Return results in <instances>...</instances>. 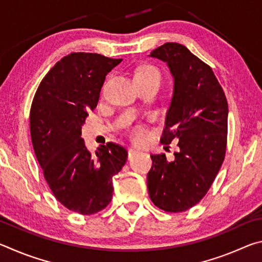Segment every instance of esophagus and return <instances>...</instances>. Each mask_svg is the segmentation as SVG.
I'll return each mask as SVG.
<instances>
[{"label":"esophagus","instance_id":"1","mask_svg":"<svg viewBox=\"0 0 262 262\" xmlns=\"http://www.w3.org/2000/svg\"><path fill=\"white\" fill-rule=\"evenodd\" d=\"M136 152H137V150L135 148H129V149H128V158H132Z\"/></svg>","mask_w":262,"mask_h":262}]
</instances>
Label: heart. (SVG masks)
I'll use <instances>...</instances> for the list:
<instances>
[{"label": "heart", "mask_w": 262, "mask_h": 262, "mask_svg": "<svg viewBox=\"0 0 262 262\" xmlns=\"http://www.w3.org/2000/svg\"><path fill=\"white\" fill-rule=\"evenodd\" d=\"M135 81L139 82H147V81H162V75L159 70L154 67V66L145 64L136 70L135 73ZM149 135V129L144 125H136L133 126L129 130V136L133 141L142 142L147 139Z\"/></svg>", "instance_id": "b5f03b06"}]
</instances>
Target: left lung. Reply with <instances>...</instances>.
<instances>
[{"mask_svg":"<svg viewBox=\"0 0 262 262\" xmlns=\"http://www.w3.org/2000/svg\"><path fill=\"white\" fill-rule=\"evenodd\" d=\"M150 56L166 62L174 78L161 142H178V152L151 155L149 196L159 209L181 212L200 202L219 173L227 152L228 100L211 68L177 42Z\"/></svg>","mask_w":262,"mask_h":262,"instance_id":"8db88e82","label":"left lung"}]
</instances>
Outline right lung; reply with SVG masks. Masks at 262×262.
I'll return each instance as SVG.
<instances>
[{"instance_id": "1", "label": "right lung", "mask_w": 262, "mask_h": 262, "mask_svg": "<svg viewBox=\"0 0 262 262\" xmlns=\"http://www.w3.org/2000/svg\"><path fill=\"white\" fill-rule=\"evenodd\" d=\"M121 61L97 53H70L45 75L31 105V139L43 177L56 200L82 215L108 206L113 176L127 161L121 145L108 142L91 154L81 137L106 75Z\"/></svg>"}]
</instances>
